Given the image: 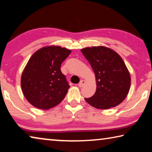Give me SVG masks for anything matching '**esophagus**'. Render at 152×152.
<instances>
[{
	"label": "esophagus",
	"instance_id": "obj_1",
	"mask_svg": "<svg viewBox=\"0 0 152 152\" xmlns=\"http://www.w3.org/2000/svg\"><path fill=\"white\" fill-rule=\"evenodd\" d=\"M85 83H86L85 80H81L80 82L78 83V86L79 88H81V87H83L84 85H85Z\"/></svg>",
	"mask_w": 152,
	"mask_h": 152
}]
</instances>
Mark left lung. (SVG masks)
<instances>
[{
    "label": "left lung",
    "instance_id": "obj_1",
    "mask_svg": "<svg viewBox=\"0 0 152 152\" xmlns=\"http://www.w3.org/2000/svg\"><path fill=\"white\" fill-rule=\"evenodd\" d=\"M94 72L96 91L86 101L95 108L108 109L120 104L130 87V75L122 58L104 46L81 50Z\"/></svg>",
    "mask_w": 152,
    "mask_h": 152
}]
</instances>
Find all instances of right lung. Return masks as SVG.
Here are the masks:
<instances>
[{
    "label": "right lung",
    "instance_id": "right-lung-1",
    "mask_svg": "<svg viewBox=\"0 0 152 152\" xmlns=\"http://www.w3.org/2000/svg\"><path fill=\"white\" fill-rule=\"evenodd\" d=\"M71 50L59 46L45 47L33 53L21 77L23 94L32 105L41 109L56 106L70 88L60 70Z\"/></svg>",
    "mask_w": 152,
    "mask_h": 152
}]
</instances>
